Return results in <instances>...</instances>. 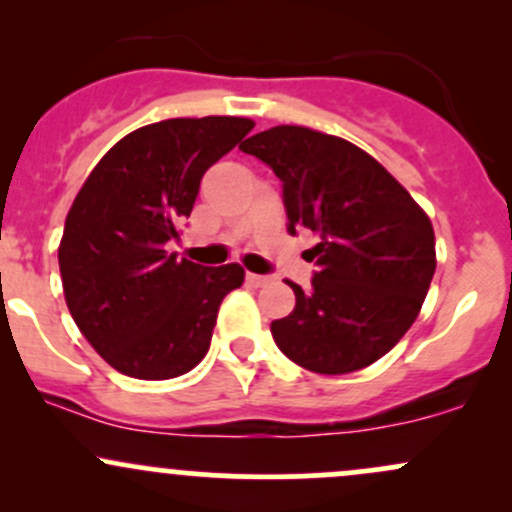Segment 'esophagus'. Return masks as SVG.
Instances as JSON below:
<instances>
[{"instance_id":"esophagus-1","label":"esophagus","mask_w":512,"mask_h":512,"mask_svg":"<svg viewBox=\"0 0 512 512\" xmlns=\"http://www.w3.org/2000/svg\"><path fill=\"white\" fill-rule=\"evenodd\" d=\"M247 284L250 286H265V284H269V277H265V274H250L247 272Z\"/></svg>"}]
</instances>
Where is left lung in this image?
<instances>
[{
    "label": "left lung",
    "instance_id": "left-lung-1",
    "mask_svg": "<svg viewBox=\"0 0 512 512\" xmlns=\"http://www.w3.org/2000/svg\"><path fill=\"white\" fill-rule=\"evenodd\" d=\"M282 179L286 230L308 228L320 243L311 289L289 282L294 311L272 323L291 362L316 374H350L396 345L428 296L435 233L413 196L372 155L347 140L301 126L247 138Z\"/></svg>",
    "mask_w": 512,
    "mask_h": 512
}]
</instances>
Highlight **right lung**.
I'll return each instance as SVG.
<instances>
[{"label": "right lung", "instance_id": "right-lung-1", "mask_svg": "<svg viewBox=\"0 0 512 512\" xmlns=\"http://www.w3.org/2000/svg\"><path fill=\"white\" fill-rule=\"evenodd\" d=\"M250 119H170L121 138L94 167L58 247L65 301L89 345L133 379L192 372L218 308L243 284L240 265L167 255L194 209L204 172L252 131Z\"/></svg>", "mask_w": 512, "mask_h": 512}]
</instances>
